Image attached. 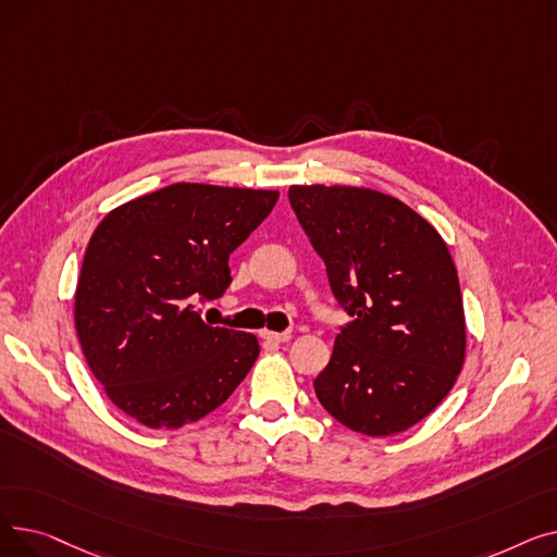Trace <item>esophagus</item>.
Returning a JSON list of instances; mask_svg holds the SVG:
<instances>
[{
	"label": "esophagus",
	"instance_id": "1",
	"mask_svg": "<svg viewBox=\"0 0 557 557\" xmlns=\"http://www.w3.org/2000/svg\"><path fill=\"white\" fill-rule=\"evenodd\" d=\"M259 336H261L263 341H269V343H288V341H290V334H288V332L280 334V332H269V330H263Z\"/></svg>",
	"mask_w": 557,
	"mask_h": 557
}]
</instances>
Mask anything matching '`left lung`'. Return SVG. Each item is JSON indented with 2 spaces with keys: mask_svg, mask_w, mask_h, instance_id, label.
<instances>
[{
  "mask_svg": "<svg viewBox=\"0 0 557 557\" xmlns=\"http://www.w3.org/2000/svg\"><path fill=\"white\" fill-rule=\"evenodd\" d=\"M288 200L352 315L313 379L318 401L352 431H406L447 397L465 361L447 244L408 205L374 189L294 185Z\"/></svg>",
  "mask_w": 557,
  "mask_h": 557,
  "instance_id": "1",
  "label": "left lung"
}]
</instances>
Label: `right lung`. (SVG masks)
I'll return each instance as SVG.
<instances>
[{
    "label": "right lung",
    "instance_id": "1",
    "mask_svg": "<svg viewBox=\"0 0 557 557\" xmlns=\"http://www.w3.org/2000/svg\"><path fill=\"white\" fill-rule=\"evenodd\" d=\"M277 191L175 183L112 210L87 244L74 298L83 355L116 408L178 429L212 413L250 372L252 334L194 309L230 286L227 259Z\"/></svg>",
    "mask_w": 557,
    "mask_h": 557
}]
</instances>
